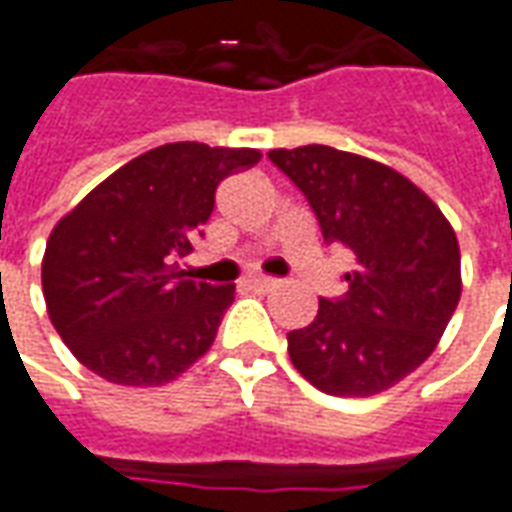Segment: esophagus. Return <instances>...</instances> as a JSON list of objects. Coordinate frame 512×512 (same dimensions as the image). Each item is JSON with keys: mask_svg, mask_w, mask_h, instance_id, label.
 Instances as JSON below:
<instances>
[{"mask_svg": "<svg viewBox=\"0 0 512 512\" xmlns=\"http://www.w3.org/2000/svg\"><path fill=\"white\" fill-rule=\"evenodd\" d=\"M276 284H278L276 278H270V276H250L248 278V287H253V290H262V292L273 290Z\"/></svg>", "mask_w": 512, "mask_h": 512, "instance_id": "34e87169", "label": "esophagus"}]
</instances>
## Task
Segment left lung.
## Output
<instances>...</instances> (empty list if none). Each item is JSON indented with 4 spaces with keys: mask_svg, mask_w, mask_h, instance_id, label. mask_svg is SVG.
Instances as JSON below:
<instances>
[{
    "mask_svg": "<svg viewBox=\"0 0 512 512\" xmlns=\"http://www.w3.org/2000/svg\"><path fill=\"white\" fill-rule=\"evenodd\" d=\"M315 211L326 245L354 253L343 298H320L290 359L329 396L365 398L410 376L460 301V245L449 220L401 172L326 144L270 150Z\"/></svg>",
    "mask_w": 512,
    "mask_h": 512,
    "instance_id": "obj_1",
    "label": "left lung"
}]
</instances>
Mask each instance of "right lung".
<instances>
[{
    "mask_svg": "<svg viewBox=\"0 0 512 512\" xmlns=\"http://www.w3.org/2000/svg\"><path fill=\"white\" fill-rule=\"evenodd\" d=\"M262 158L250 147L175 142L119 167L49 234L41 284L74 357L114 384L178 379L217 337L234 284L192 281L195 250L222 178Z\"/></svg>",
    "mask_w": 512,
    "mask_h": 512,
    "instance_id": "1",
    "label": "right lung"
}]
</instances>
